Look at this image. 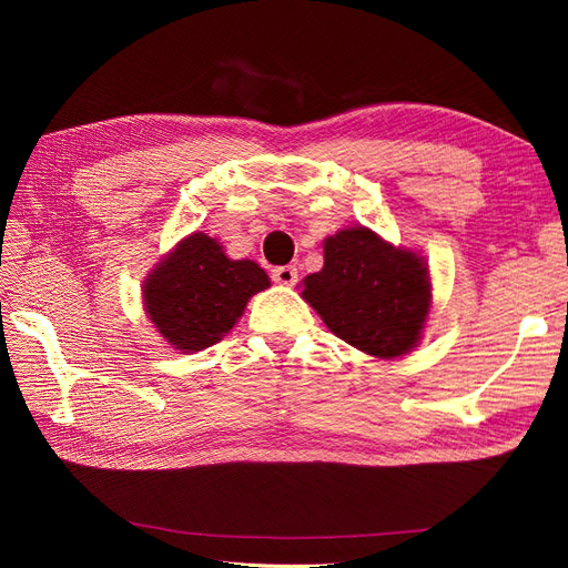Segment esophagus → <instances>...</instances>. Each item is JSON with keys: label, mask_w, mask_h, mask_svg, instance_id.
<instances>
[{"label": "esophagus", "mask_w": 568, "mask_h": 568, "mask_svg": "<svg viewBox=\"0 0 568 568\" xmlns=\"http://www.w3.org/2000/svg\"><path fill=\"white\" fill-rule=\"evenodd\" d=\"M272 280L284 286H294L298 282V270L294 265H282L272 270Z\"/></svg>", "instance_id": "obj_1"}]
</instances>
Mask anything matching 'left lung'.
<instances>
[{
	"instance_id": "8db88e82",
	"label": "left lung",
	"mask_w": 568,
	"mask_h": 568,
	"mask_svg": "<svg viewBox=\"0 0 568 568\" xmlns=\"http://www.w3.org/2000/svg\"><path fill=\"white\" fill-rule=\"evenodd\" d=\"M301 296L341 341L390 359L419 343L432 280L415 251L395 248L367 227H346L324 239V267L307 274Z\"/></svg>"
}]
</instances>
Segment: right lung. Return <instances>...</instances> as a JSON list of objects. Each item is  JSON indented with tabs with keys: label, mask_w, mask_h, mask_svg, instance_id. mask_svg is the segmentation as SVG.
I'll return each instance as SVG.
<instances>
[{
	"label": "right lung",
	"mask_w": 568,
	"mask_h": 568,
	"mask_svg": "<svg viewBox=\"0 0 568 568\" xmlns=\"http://www.w3.org/2000/svg\"><path fill=\"white\" fill-rule=\"evenodd\" d=\"M270 286L253 261H232L217 239L189 234L151 270L142 294L146 315L170 346L199 353L225 336L246 303Z\"/></svg>",
	"instance_id": "right-lung-1"
}]
</instances>
